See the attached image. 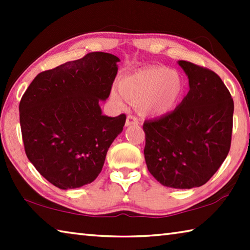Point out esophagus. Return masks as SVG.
Masks as SVG:
<instances>
[{"instance_id": "esophagus-1", "label": "esophagus", "mask_w": 250, "mask_h": 250, "mask_svg": "<svg viewBox=\"0 0 250 250\" xmlns=\"http://www.w3.org/2000/svg\"><path fill=\"white\" fill-rule=\"evenodd\" d=\"M139 125V120L138 118H135L134 116H131L129 115L126 117V120H125V126H130V125Z\"/></svg>"}]
</instances>
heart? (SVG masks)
Returning a JSON list of instances; mask_svg holds the SVG:
<instances>
[{
  "label": "heart",
  "mask_w": 250,
  "mask_h": 250,
  "mask_svg": "<svg viewBox=\"0 0 250 250\" xmlns=\"http://www.w3.org/2000/svg\"><path fill=\"white\" fill-rule=\"evenodd\" d=\"M183 94V80L166 67H146L126 75L119 88L113 87L110 97L113 104L124 108L125 99L135 103L142 115L159 117L174 109Z\"/></svg>",
  "instance_id": "1"
}]
</instances>
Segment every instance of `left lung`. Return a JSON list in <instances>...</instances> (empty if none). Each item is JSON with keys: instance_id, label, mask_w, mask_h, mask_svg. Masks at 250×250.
Returning <instances> with one entry per match:
<instances>
[{"instance_id": "left-lung-1", "label": "left lung", "mask_w": 250, "mask_h": 250, "mask_svg": "<svg viewBox=\"0 0 250 250\" xmlns=\"http://www.w3.org/2000/svg\"><path fill=\"white\" fill-rule=\"evenodd\" d=\"M189 90L182 103L160 118L143 124L147 170L172 188L204 185L230 149L234 101L219 76L179 61Z\"/></svg>"}]
</instances>
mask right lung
Wrapping results in <instances>:
<instances>
[{"instance_id":"1","label":"right lung","mask_w":250,"mask_h":250,"mask_svg":"<svg viewBox=\"0 0 250 250\" xmlns=\"http://www.w3.org/2000/svg\"><path fill=\"white\" fill-rule=\"evenodd\" d=\"M120 59L89 53L34 78L20 103L25 153L37 171L61 189L96 180L125 115H103Z\"/></svg>"}]
</instances>
